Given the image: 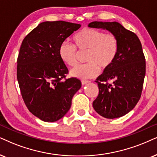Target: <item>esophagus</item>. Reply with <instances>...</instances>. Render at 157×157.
Segmentation results:
<instances>
[{
	"label": "esophagus",
	"mask_w": 157,
	"mask_h": 157,
	"mask_svg": "<svg viewBox=\"0 0 157 157\" xmlns=\"http://www.w3.org/2000/svg\"><path fill=\"white\" fill-rule=\"evenodd\" d=\"M81 82H82V85H85V84H87V83H89V82H90V81H89V80H81Z\"/></svg>",
	"instance_id": "obj_1"
}]
</instances>
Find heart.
Returning <instances> with one entry per match:
<instances>
[{
    "mask_svg": "<svg viewBox=\"0 0 157 157\" xmlns=\"http://www.w3.org/2000/svg\"><path fill=\"white\" fill-rule=\"evenodd\" d=\"M74 45L63 42L59 48V56L67 66L74 67L77 63L78 49L88 51L85 61L71 70V75L77 78L90 79L96 77L101 68L103 71L110 69L114 64L120 51V43L116 35L94 28L81 29L73 37Z\"/></svg>",
    "mask_w": 157,
    "mask_h": 157,
    "instance_id": "1",
    "label": "heart"
}]
</instances>
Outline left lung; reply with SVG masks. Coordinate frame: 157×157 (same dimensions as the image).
Returning <instances> with one entry per match:
<instances>
[{
  "instance_id": "obj_1",
  "label": "left lung",
  "mask_w": 157,
  "mask_h": 157,
  "mask_svg": "<svg viewBox=\"0 0 157 157\" xmlns=\"http://www.w3.org/2000/svg\"><path fill=\"white\" fill-rule=\"evenodd\" d=\"M88 27L106 29L116 35L120 51L114 64L96 79L99 93L95 111L107 119L124 116L140 100L146 75V59L138 36L117 21H93Z\"/></svg>"
}]
</instances>
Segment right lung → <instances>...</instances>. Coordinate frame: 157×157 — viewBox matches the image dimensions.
<instances>
[{
  "mask_svg": "<svg viewBox=\"0 0 157 157\" xmlns=\"http://www.w3.org/2000/svg\"><path fill=\"white\" fill-rule=\"evenodd\" d=\"M80 26L64 21H45L21 43L17 67L21 96L29 112L45 122L62 118L81 88L80 80L66 78L69 70L59 54L60 45Z\"/></svg>",
  "mask_w": 157,
  "mask_h": 157,
  "instance_id": "right-lung-1",
  "label": "right lung"
}]
</instances>
